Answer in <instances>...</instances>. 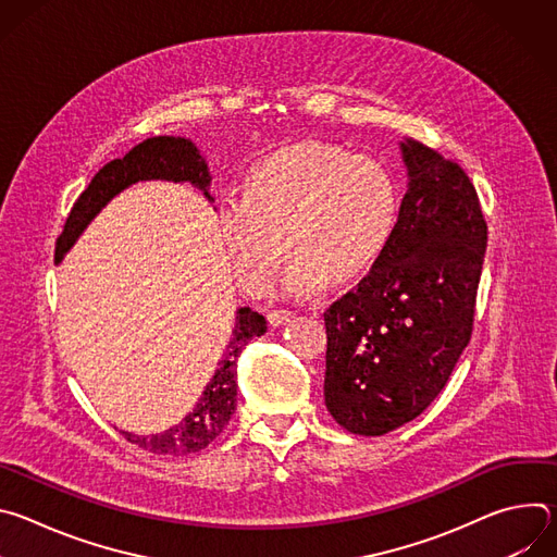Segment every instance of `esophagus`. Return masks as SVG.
Wrapping results in <instances>:
<instances>
[{
	"label": "esophagus",
	"instance_id": "esophagus-1",
	"mask_svg": "<svg viewBox=\"0 0 557 557\" xmlns=\"http://www.w3.org/2000/svg\"><path fill=\"white\" fill-rule=\"evenodd\" d=\"M267 317H269L271 326H282V324H286V322L293 320L295 312L288 310V308H275V310H271Z\"/></svg>",
	"mask_w": 557,
	"mask_h": 557
}]
</instances>
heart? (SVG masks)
Masks as SVG:
<instances>
[{
    "mask_svg": "<svg viewBox=\"0 0 557 557\" xmlns=\"http://www.w3.org/2000/svg\"><path fill=\"white\" fill-rule=\"evenodd\" d=\"M399 220V189L387 168L331 143H297L256 163L243 198L218 205L228 262L251 293H264L290 253L277 290L308 297L366 273Z\"/></svg>",
    "mask_w": 557,
    "mask_h": 557,
    "instance_id": "heart-1",
    "label": "heart"
}]
</instances>
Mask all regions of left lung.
Instances as JSON below:
<instances>
[{"instance_id":"obj_1","label":"left lung","mask_w":557,"mask_h":557,"mask_svg":"<svg viewBox=\"0 0 557 557\" xmlns=\"http://www.w3.org/2000/svg\"><path fill=\"white\" fill-rule=\"evenodd\" d=\"M410 185L370 273L324 312V399L348 432L414 421L445 387L473 329L487 222L462 168L401 143Z\"/></svg>"}]
</instances>
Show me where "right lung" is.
Here are the masks:
<instances>
[{
    "mask_svg": "<svg viewBox=\"0 0 557 557\" xmlns=\"http://www.w3.org/2000/svg\"><path fill=\"white\" fill-rule=\"evenodd\" d=\"M174 181V183H191L205 191L211 200L209 187V170L198 153L196 145L187 138L176 136H153L136 147H132L123 158H114L106 168L97 172L90 181L86 191L76 198L70 215L63 224L61 235L57 237L54 260L61 262L63 253L74 245V240L82 231L90 224V220L125 187L138 181ZM267 333V320L251 310L240 308L235 317L233 337L224 350V357L207 383L198 404L189 410V414L174 428L165 430L163 434L138 436L129 432H121L129 443L151 451V454H170V456H187L194 451L205 449L220 432L228 425L235 412V368L237 357L245 350V346Z\"/></svg>",
    "mask_w": 557,
    "mask_h": 557,
    "instance_id": "add662e5",
    "label": "right lung"
}]
</instances>
